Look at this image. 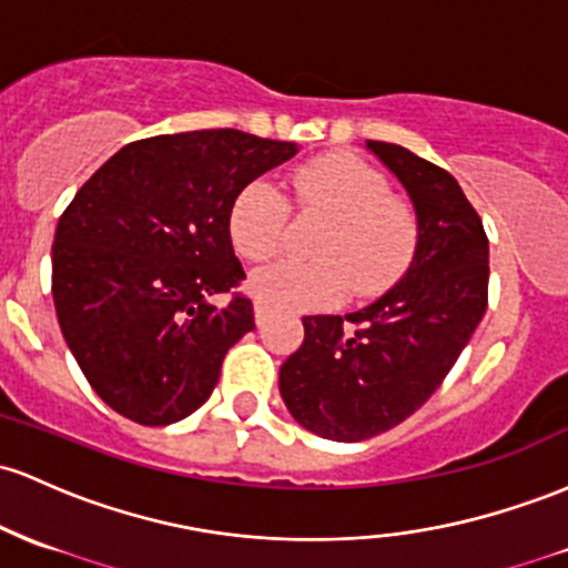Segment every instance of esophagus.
<instances>
[{
	"mask_svg": "<svg viewBox=\"0 0 568 568\" xmlns=\"http://www.w3.org/2000/svg\"><path fill=\"white\" fill-rule=\"evenodd\" d=\"M255 323H258V326H264L266 323V317H270V313H266V307L261 302H255Z\"/></svg>",
	"mask_w": 568,
	"mask_h": 568,
	"instance_id": "esophagus-1",
	"label": "esophagus"
}]
</instances>
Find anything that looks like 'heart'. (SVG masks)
I'll use <instances>...</instances> for the list:
<instances>
[{
    "label": "heart",
    "instance_id": "obj_1",
    "mask_svg": "<svg viewBox=\"0 0 568 568\" xmlns=\"http://www.w3.org/2000/svg\"><path fill=\"white\" fill-rule=\"evenodd\" d=\"M298 213L328 217L313 242V261L277 258L253 272L251 291L274 310H328L347 294L375 298L413 264L420 223L413 204L388 189L375 166L347 153L317 155L288 178ZM288 199L253 180L229 207V240L247 261H264L283 242Z\"/></svg>",
    "mask_w": 568,
    "mask_h": 568
}]
</instances>
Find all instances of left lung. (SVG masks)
I'll return each instance as SVG.
<instances>
[{
    "label": "left lung",
    "mask_w": 568,
    "mask_h": 568,
    "mask_svg": "<svg viewBox=\"0 0 568 568\" xmlns=\"http://www.w3.org/2000/svg\"><path fill=\"white\" fill-rule=\"evenodd\" d=\"M366 148L407 189L420 242L407 274L375 304L304 317L302 347L280 366L288 413L334 442L372 439L420 409L488 307V236L456 178L402 145Z\"/></svg>",
    "instance_id": "1"
}]
</instances>
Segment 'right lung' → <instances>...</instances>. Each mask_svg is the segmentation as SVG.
Wrapping results in <instances>:
<instances>
[{"label":"right lung","instance_id":"right-lung-1","mask_svg":"<svg viewBox=\"0 0 568 568\" xmlns=\"http://www.w3.org/2000/svg\"><path fill=\"white\" fill-rule=\"evenodd\" d=\"M294 142L236 129L129 142L74 193L53 240V304L91 388L140 426L207 402L229 347L253 332L229 207ZM229 293L223 308L209 296Z\"/></svg>","mask_w":568,"mask_h":568}]
</instances>
